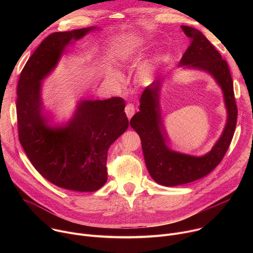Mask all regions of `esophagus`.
<instances>
[{"instance_id": "1", "label": "esophagus", "mask_w": 253, "mask_h": 253, "mask_svg": "<svg viewBox=\"0 0 253 253\" xmlns=\"http://www.w3.org/2000/svg\"><path fill=\"white\" fill-rule=\"evenodd\" d=\"M125 113L128 117V119L130 120L132 118V116L135 114V107H134V104L132 103H128L125 107Z\"/></svg>"}]
</instances>
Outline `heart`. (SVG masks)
<instances>
[{
	"label": "heart",
	"mask_w": 253,
	"mask_h": 253,
	"mask_svg": "<svg viewBox=\"0 0 253 253\" xmlns=\"http://www.w3.org/2000/svg\"><path fill=\"white\" fill-rule=\"evenodd\" d=\"M113 74V77L116 78V79H119L120 78V75L118 73H112ZM152 75V68L149 66V65H144L140 68V71H139V77L141 79H148L150 78Z\"/></svg>",
	"instance_id": "obj_1"
}]
</instances>
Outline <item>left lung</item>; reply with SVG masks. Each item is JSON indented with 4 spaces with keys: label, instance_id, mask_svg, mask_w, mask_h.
Instances as JSON below:
<instances>
[{
    "label": "left lung",
    "instance_id": "1",
    "mask_svg": "<svg viewBox=\"0 0 253 253\" xmlns=\"http://www.w3.org/2000/svg\"><path fill=\"white\" fill-rule=\"evenodd\" d=\"M190 45L183 54L180 66L208 72L222 88L227 108V122L224 131L204 156H192L172 150L163 129L159 94L161 81H153L144 89L140 98L139 112L131 119V127L139 134L144 159L151 177L164 186H177L198 180L209 174L223 159L230 146L237 121L233 81L227 62L207 40L205 36L189 26H181Z\"/></svg>",
    "mask_w": 253,
    "mask_h": 253
}]
</instances>
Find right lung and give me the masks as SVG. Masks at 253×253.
Returning <instances> with one entry per match:
<instances>
[{
  "instance_id": "right-lung-1",
  "label": "right lung",
  "mask_w": 253,
  "mask_h": 253,
  "mask_svg": "<svg viewBox=\"0 0 253 253\" xmlns=\"http://www.w3.org/2000/svg\"><path fill=\"white\" fill-rule=\"evenodd\" d=\"M93 29L49 35L27 61L17 87L19 140L29 160L54 185L81 192L96 191L107 181L108 149L129 125L124 100L83 101L72 120L60 125L44 113L40 91L70 41Z\"/></svg>"
}]
</instances>
